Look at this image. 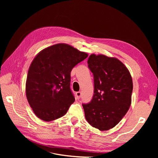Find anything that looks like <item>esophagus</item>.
<instances>
[{
  "instance_id": "1",
  "label": "esophagus",
  "mask_w": 158,
  "mask_h": 158,
  "mask_svg": "<svg viewBox=\"0 0 158 158\" xmlns=\"http://www.w3.org/2000/svg\"><path fill=\"white\" fill-rule=\"evenodd\" d=\"M76 99H79L81 97H82V93H81V92H78L76 93Z\"/></svg>"
}]
</instances>
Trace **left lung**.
<instances>
[{"mask_svg":"<svg viewBox=\"0 0 158 158\" xmlns=\"http://www.w3.org/2000/svg\"><path fill=\"white\" fill-rule=\"evenodd\" d=\"M88 67L94 75L93 98L83 103L85 117L89 125L99 131L115 127L131 104L132 80L121 61L103 55H91Z\"/></svg>","mask_w":158,"mask_h":158,"instance_id":"1","label":"left lung"}]
</instances>
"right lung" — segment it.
Wrapping results in <instances>:
<instances>
[{
  "instance_id": "add662e5",
  "label": "right lung",
  "mask_w": 158,
  "mask_h": 158,
  "mask_svg": "<svg viewBox=\"0 0 158 158\" xmlns=\"http://www.w3.org/2000/svg\"><path fill=\"white\" fill-rule=\"evenodd\" d=\"M87 57V53L65 44L50 46L37 55L28 70L26 92L37 117L51 121L68 111L75 101L70 87V73Z\"/></svg>"
}]
</instances>
